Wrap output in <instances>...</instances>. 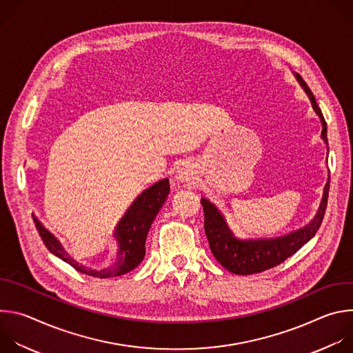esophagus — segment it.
I'll list each match as a JSON object with an SVG mask.
<instances>
[{"mask_svg":"<svg viewBox=\"0 0 353 353\" xmlns=\"http://www.w3.org/2000/svg\"><path fill=\"white\" fill-rule=\"evenodd\" d=\"M176 179L180 183H188L194 179V170H192V166L190 162H184L180 165V168L177 169V173H176Z\"/></svg>","mask_w":353,"mask_h":353,"instance_id":"1","label":"esophagus"}]
</instances>
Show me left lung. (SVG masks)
Here are the masks:
<instances>
[{
    "mask_svg": "<svg viewBox=\"0 0 353 353\" xmlns=\"http://www.w3.org/2000/svg\"><path fill=\"white\" fill-rule=\"evenodd\" d=\"M294 77L300 83V86L303 88V90L309 96L313 110L320 117V121L323 125L321 138L328 145L327 123L316 102L314 94L312 93V90L303 81V78H301L299 74H294ZM327 157H328V152H327ZM328 190H330V172H328V180L324 185L321 203L314 218L307 225H305L303 228H299L297 230L289 232L283 236L263 237V239H240L234 236V233L226 223V219L221 214V211L211 203V201L203 196L201 198V204L204 207V215H205V219H204L205 234L208 237L212 254L215 256L216 261L222 267H225L229 272H233L237 275L257 274L279 265L288 257L293 256L299 248L303 247L317 233L325 214Z\"/></svg>",
    "mask_w": 353,
    "mask_h": 353,
    "instance_id": "left-lung-1",
    "label": "left lung"
}]
</instances>
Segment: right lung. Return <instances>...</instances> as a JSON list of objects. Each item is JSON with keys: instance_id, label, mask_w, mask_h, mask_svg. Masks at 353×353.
<instances>
[{"instance_id": "add662e5", "label": "right lung", "mask_w": 353, "mask_h": 353, "mask_svg": "<svg viewBox=\"0 0 353 353\" xmlns=\"http://www.w3.org/2000/svg\"><path fill=\"white\" fill-rule=\"evenodd\" d=\"M169 192V179H163L146 188L141 195H138V198L134 201L132 205L128 208V211L116 226L114 237L119 245L116 260L112 265L103 270H92L79 264L67 253L60 240L52 232H48L34 215L33 222L43 243L50 250V253H53L63 261L68 263L77 271L94 278L120 276L132 271L143 260L145 240L148 232L158 212L163 207Z\"/></svg>"}]
</instances>
